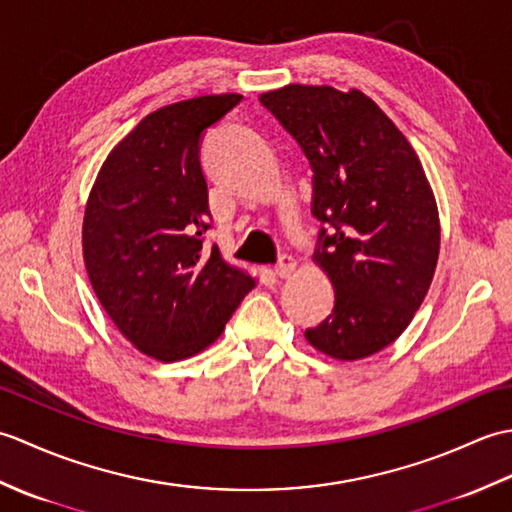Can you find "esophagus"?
Instances as JSON below:
<instances>
[{"instance_id":"1","label":"esophagus","mask_w":512,"mask_h":512,"mask_svg":"<svg viewBox=\"0 0 512 512\" xmlns=\"http://www.w3.org/2000/svg\"><path fill=\"white\" fill-rule=\"evenodd\" d=\"M295 270H297V262H295V259H292L290 255H281L279 264L275 266V275H277L279 279H288L292 273H295Z\"/></svg>"}]
</instances>
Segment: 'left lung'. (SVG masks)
<instances>
[{"mask_svg":"<svg viewBox=\"0 0 512 512\" xmlns=\"http://www.w3.org/2000/svg\"><path fill=\"white\" fill-rule=\"evenodd\" d=\"M314 171L317 264L334 310L306 330L314 350L358 361L394 343L427 297L440 253L431 184L400 129L358 90L299 85L259 96Z\"/></svg>","mask_w":512,"mask_h":512,"instance_id":"left-lung-1","label":"left lung"}]
</instances>
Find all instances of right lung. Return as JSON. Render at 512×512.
Masks as SVG:
<instances>
[{"instance_id":"right-lung-1","label":"right lung","mask_w":512,"mask_h":512,"mask_svg":"<svg viewBox=\"0 0 512 512\" xmlns=\"http://www.w3.org/2000/svg\"><path fill=\"white\" fill-rule=\"evenodd\" d=\"M242 101L209 94L147 114L96 176L83 215V262L107 317L162 363L206 350L257 281L202 248L209 189L200 138Z\"/></svg>"}]
</instances>
